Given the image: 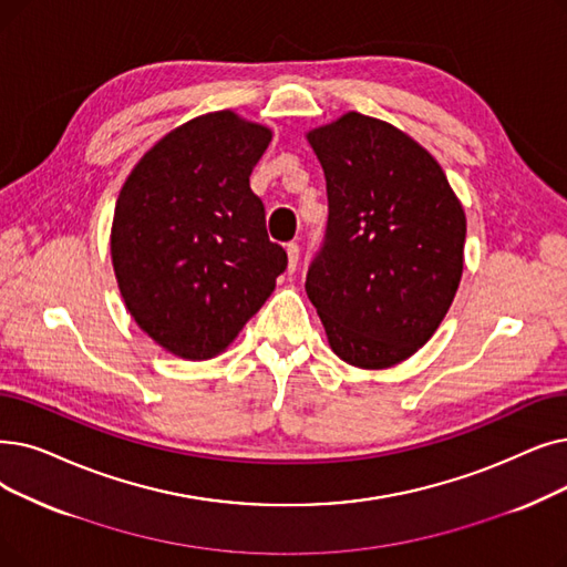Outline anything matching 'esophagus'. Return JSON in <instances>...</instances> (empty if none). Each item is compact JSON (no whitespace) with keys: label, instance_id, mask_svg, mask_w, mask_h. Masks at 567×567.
<instances>
[{"label":"esophagus","instance_id":"34e87169","mask_svg":"<svg viewBox=\"0 0 567 567\" xmlns=\"http://www.w3.org/2000/svg\"><path fill=\"white\" fill-rule=\"evenodd\" d=\"M287 270L289 274H293V270H297V266H299V245L297 243H287Z\"/></svg>","mask_w":567,"mask_h":567}]
</instances>
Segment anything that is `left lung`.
I'll return each instance as SVG.
<instances>
[{
  "mask_svg": "<svg viewBox=\"0 0 567 567\" xmlns=\"http://www.w3.org/2000/svg\"><path fill=\"white\" fill-rule=\"evenodd\" d=\"M306 138L329 196L308 299L333 354L382 371L445 319L463 276L465 213L435 157L384 120L350 111Z\"/></svg>",
  "mask_w": 567,
  "mask_h": 567,
  "instance_id": "1",
  "label": "left lung"
}]
</instances>
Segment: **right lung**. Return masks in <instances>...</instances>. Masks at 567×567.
<instances>
[{"mask_svg": "<svg viewBox=\"0 0 567 567\" xmlns=\"http://www.w3.org/2000/svg\"><path fill=\"white\" fill-rule=\"evenodd\" d=\"M270 136L229 109L192 117L120 189L111 259L122 301L141 331L181 359L223 354L287 268L250 189Z\"/></svg>", "mask_w": 567, "mask_h": 567, "instance_id": "add662e5", "label": "right lung"}]
</instances>
